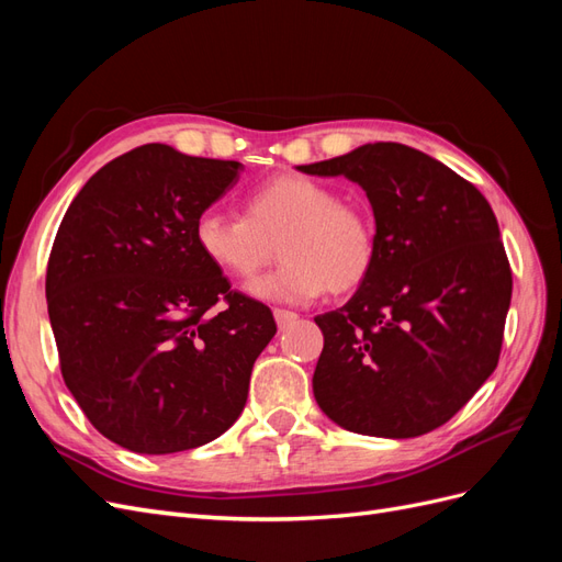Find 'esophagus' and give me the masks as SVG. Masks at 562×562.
<instances>
[{
  "label": "esophagus",
  "instance_id": "34e87169",
  "mask_svg": "<svg viewBox=\"0 0 562 562\" xmlns=\"http://www.w3.org/2000/svg\"><path fill=\"white\" fill-rule=\"evenodd\" d=\"M274 318H277V326L283 330L285 326H291V323L297 318V314L288 310H274Z\"/></svg>",
  "mask_w": 562,
  "mask_h": 562
}]
</instances>
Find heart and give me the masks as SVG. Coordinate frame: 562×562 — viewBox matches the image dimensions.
<instances>
[{"instance_id": "1", "label": "heart", "mask_w": 562, "mask_h": 562, "mask_svg": "<svg viewBox=\"0 0 562 562\" xmlns=\"http://www.w3.org/2000/svg\"><path fill=\"white\" fill-rule=\"evenodd\" d=\"M241 213L203 211L194 239L211 267L239 283L252 281L279 252L283 265L250 285L255 297L307 302L326 291L347 295L375 269V215L328 182L277 176L244 196Z\"/></svg>"}]
</instances>
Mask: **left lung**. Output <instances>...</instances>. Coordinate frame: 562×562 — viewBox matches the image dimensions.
<instances>
[{"label":"left lung","mask_w":562,"mask_h":562,"mask_svg":"<svg viewBox=\"0 0 562 562\" xmlns=\"http://www.w3.org/2000/svg\"><path fill=\"white\" fill-rule=\"evenodd\" d=\"M297 168L359 182L378 225L372 274L345 307L314 318L318 407L363 436L438 429L499 361L514 279L495 213L469 180L401 143Z\"/></svg>","instance_id":"obj_1"}]
</instances>
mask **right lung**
<instances>
[{"instance_id":"obj_1","label":"right lung","mask_w":562,"mask_h":562,"mask_svg":"<svg viewBox=\"0 0 562 562\" xmlns=\"http://www.w3.org/2000/svg\"><path fill=\"white\" fill-rule=\"evenodd\" d=\"M239 161L149 143L81 187L46 267L60 372L93 427L140 454L211 443L239 419L252 363L277 333L194 239Z\"/></svg>"}]
</instances>
